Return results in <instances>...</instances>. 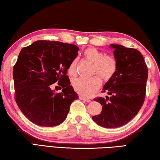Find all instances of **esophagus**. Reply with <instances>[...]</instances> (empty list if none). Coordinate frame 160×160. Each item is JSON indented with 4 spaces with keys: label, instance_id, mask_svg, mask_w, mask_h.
<instances>
[{
    "label": "esophagus",
    "instance_id": "1",
    "mask_svg": "<svg viewBox=\"0 0 160 160\" xmlns=\"http://www.w3.org/2000/svg\"><path fill=\"white\" fill-rule=\"evenodd\" d=\"M79 98H80V100H82V101H84L88 102H91V100H90V99L87 98H85V97H84V96H80Z\"/></svg>",
    "mask_w": 160,
    "mask_h": 160
}]
</instances>
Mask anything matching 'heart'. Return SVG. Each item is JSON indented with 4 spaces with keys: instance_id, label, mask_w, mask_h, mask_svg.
<instances>
[{
    "instance_id": "1",
    "label": "heart",
    "mask_w": 160,
    "mask_h": 160,
    "mask_svg": "<svg viewBox=\"0 0 160 160\" xmlns=\"http://www.w3.org/2000/svg\"><path fill=\"white\" fill-rule=\"evenodd\" d=\"M84 57L93 63L92 75H97L89 79L76 78L72 82L74 90L84 96H89L98 90L101 86V77L104 80H109L114 76L117 70V61L112 55H105V53L93 47L87 48ZM78 59L72 60L68 67V73L71 76L77 74Z\"/></svg>"
}]
</instances>
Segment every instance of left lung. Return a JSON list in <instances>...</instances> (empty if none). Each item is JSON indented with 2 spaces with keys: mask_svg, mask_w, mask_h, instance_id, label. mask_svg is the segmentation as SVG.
Masks as SVG:
<instances>
[{
  "mask_svg": "<svg viewBox=\"0 0 160 160\" xmlns=\"http://www.w3.org/2000/svg\"><path fill=\"white\" fill-rule=\"evenodd\" d=\"M111 47L117 70L103 87L110 97L93 99L102 107L101 114L92 117L97 124L108 128L124 126L137 114L144 102L148 78V67L138 50L118 44Z\"/></svg>",
  "mask_w": 160,
  "mask_h": 160,
  "instance_id": "8db88e82",
  "label": "left lung"
}]
</instances>
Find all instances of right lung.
I'll return each mask as SVG.
<instances>
[{"instance_id":"add662e5","label":"right lung","mask_w":160,"mask_h":160,"mask_svg":"<svg viewBox=\"0 0 160 160\" xmlns=\"http://www.w3.org/2000/svg\"><path fill=\"white\" fill-rule=\"evenodd\" d=\"M78 51L74 44L47 40L22 48L13 68L14 98L32 123L52 127L66 119L72 102L79 97L67 76ZM57 82L63 88L60 93L51 89Z\"/></svg>"}]
</instances>
